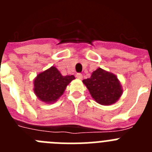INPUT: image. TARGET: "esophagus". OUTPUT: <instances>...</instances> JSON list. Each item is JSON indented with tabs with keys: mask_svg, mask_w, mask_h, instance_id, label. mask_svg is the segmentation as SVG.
Instances as JSON below:
<instances>
[{
	"mask_svg": "<svg viewBox=\"0 0 152 152\" xmlns=\"http://www.w3.org/2000/svg\"><path fill=\"white\" fill-rule=\"evenodd\" d=\"M76 77H77V79H80V80H81V79L83 78V75H81L80 73H78L76 75Z\"/></svg>",
	"mask_w": 152,
	"mask_h": 152,
	"instance_id": "1",
	"label": "esophagus"
}]
</instances>
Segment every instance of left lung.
I'll return each mask as SVG.
<instances>
[{"label":"left lung","instance_id":"left-lung-1","mask_svg":"<svg viewBox=\"0 0 152 152\" xmlns=\"http://www.w3.org/2000/svg\"><path fill=\"white\" fill-rule=\"evenodd\" d=\"M94 100L100 105H112L123 94V88L116 75L98 68L91 77L83 80Z\"/></svg>","mask_w":152,"mask_h":152}]
</instances>
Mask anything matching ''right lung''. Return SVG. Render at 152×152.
<instances>
[{"label": "right lung", "mask_w": 152, "mask_h": 152, "mask_svg": "<svg viewBox=\"0 0 152 152\" xmlns=\"http://www.w3.org/2000/svg\"><path fill=\"white\" fill-rule=\"evenodd\" d=\"M74 79H75L74 75L62 76L56 67L52 66L36 76L33 81V91L42 102L55 103L59 99L68 84Z\"/></svg>", "instance_id": "add662e5"}]
</instances>
